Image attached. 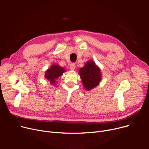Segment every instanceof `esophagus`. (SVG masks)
Wrapping results in <instances>:
<instances>
[{
    "label": "esophagus",
    "instance_id": "obj_1",
    "mask_svg": "<svg viewBox=\"0 0 149 149\" xmlns=\"http://www.w3.org/2000/svg\"><path fill=\"white\" fill-rule=\"evenodd\" d=\"M69 68H70V69L74 70L75 69V63H72L70 64Z\"/></svg>",
    "mask_w": 149,
    "mask_h": 149
}]
</instances>
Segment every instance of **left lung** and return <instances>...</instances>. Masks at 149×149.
Wrapping results in <instances>:
<instances>
[{"mask_svg":"<svg viewBox=\"0 0 149 149\" xmlns=\"http://www.w3.org/2000/svg\"><path fill=\"white\" fill-rule=\"evenodd\" d=\"M79 74L84 88L88 91L97 87L102 79L100 67L92 60L86 63L84 66L80 69Z\"/></svg>","mask_w":149,"mask_h":149,"instance_id":"left-lung-1","label":"left lung"}]
</instances>
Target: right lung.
Returning a JSON list of instances; mask_svg holds the SVG:
<instances>
[{
  "instance_id": "add662e5",
  "label": "right lung",
  "mask_w": 149,
  "mask_h": 149,
  "mask_svg": "<svg viewBox=\"0 0 149 149\" xmlns=\"http://www.w3.org/2000/svg\"><path fill=\"white\" fill-rule=\"evenodd\" d=\"M66 71V70L63 67L54 63L46 70L45 78L50 82L51 85H56L57 84L56 80Z\"/></svg>"
}]
</instances>
